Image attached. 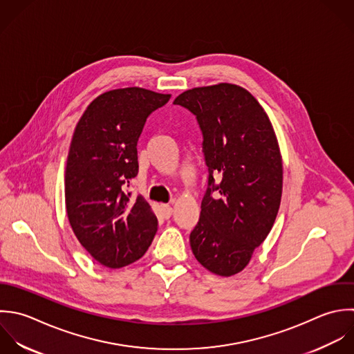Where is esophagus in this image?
Returning <instances> with one entry per match:
<instances>
[{"mask_svg":"<svg viewBox=\"0 0 354 354\" xmlns=\"http://www.w3.org/2000/svg\"><path fill=\"white\" fill-rule=\"evenodd\" d=\"M161 211H162V216L165 218V219H168V218H171V215H172V207L171 205H168V204H162L161 205Z\"/></svg>","mask_w":354,"mask_h":354,"instance_id":"obj_1","label":"esophagus"}]
</instances>
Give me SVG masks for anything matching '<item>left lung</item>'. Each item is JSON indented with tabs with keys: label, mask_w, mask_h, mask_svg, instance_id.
<instances>
[{
	"label": "left lung",
	"mask_w": 354,
	"mask_h": 354,
	"mask_svg": "<svg viewBox=\"0 0 354 354\" xmlns=\"http://www.w3.org/2000/svg\"><path fill=\"white\" fill-rule=\"evenodd\" d=\"M174 103L196 115L209 172L192 251L209 272L237 274L270 233L281 203L272 122L247 89L227 82L185 91Z\"/></svg>",
	"instance_id": "1"
}]
</instances>
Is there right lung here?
<instances>
[{
	"instance_id": "obj_1",
	"label": "right lung",
	"mask_w": 354,
	"mask_h": 354,
	"mask_svg": "<svg viewBox=\"0 0 354 354\" xmlns=\"http://www.w3.org/2000/svg\"><path fill=\"white\" fill-rule=\"evenodd\" d=\"M171 95L132 86L99 95L80 118L70 145L64 197L70 226L89 255L118 269L145 255L157 218L127 192L138 175V139L147 117Z\"/></svg>"
}]
</instances>
